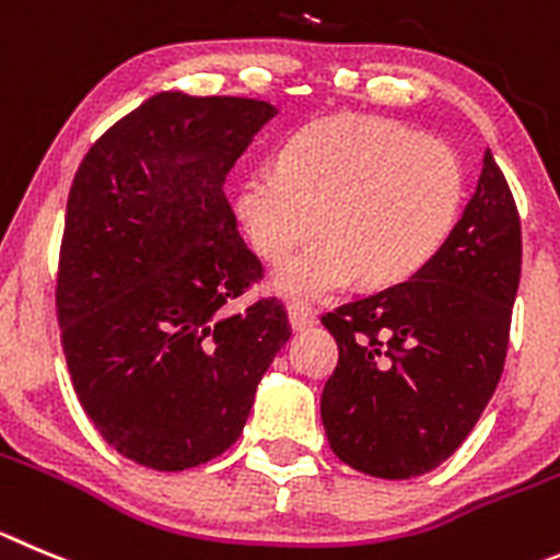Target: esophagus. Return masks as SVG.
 Masks as SVG:
<instances>
[{"mask_svg": "<svg viewBox=\"0 0 560 560\" xmlns=\"http://www.w3.org/2000/svg\"><path fill=\"white\" fill-rule=\"evenodd\" d=\"M287 315H290V326L295 328V331H304V328L315 326L317 323L315 310L306 304H301V301H292V304L287 306Z\"/></svg>", "mask_w": 560, "mask_h": 560, "instance_id": "34e87169", "label": "esophagus"}]
</instances>
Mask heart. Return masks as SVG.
Returning a JSON list of instances; mask_svg holds the SVG:
<instances>
[{
	"label": "heart",
	"mask_w": 560,
	"mask_h": 560,
	"mask_svg": "<svg viewBox=\"0 0 560 560\" xmlns=\"http://www.w3.org/2000/svg\"><path fill=\"white\" fill-rule=\"evenodd\" d=\"M464 196V162L445 140L375 115H328L287 135L276 168L245 176L234 207L270 262L320 226L273 281L287 295L326 298L359 273L373 287L422 273L451 240Z\"/></svg>",
	"instance_id": "heart-1"
}]
</instances>
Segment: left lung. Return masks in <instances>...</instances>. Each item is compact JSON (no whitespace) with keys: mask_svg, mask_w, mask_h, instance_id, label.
<instances>
[{"mask_svg":"<svg viewBox=\"0 0 560 560\" xmlns=\"http://www.w3.org/2000/svg\"><path fill=\"white\" fill-rule=\"evenodd\" d=\"M520 270V212L486 149L475 196L436 259L320 317L339 348L320 398L339 462L404 480L456 453L503 375Z\"/></svg>","mask_w":560,"mask_h":560,"instance_id":"left-lung-1","label":"left lung"}]
</instances>
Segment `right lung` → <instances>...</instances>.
<instances>
[{
    "instance_id": "obj_1",
    "label": "right lung",
    "mask_w": 560,
    "mask_h": 560,
    "mask_svg": "<svg viewBox=\"0 0 560 560\" xmlns=\"http://www.w3.org/2000/svg\"><path fill=\"white\" fill-rule=\"evenodd\" d=\"M273 104L156 93L82 156L57 323L82 409L135 464L179 472L234 445L290 339L279 298L232 312L265 268L223 185Z\"/></svg>"
}]
</instances>
